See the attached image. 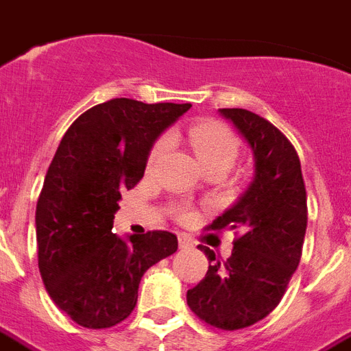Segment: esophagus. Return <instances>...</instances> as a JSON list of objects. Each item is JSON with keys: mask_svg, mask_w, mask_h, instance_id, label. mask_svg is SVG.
I'll list each match as a JSON object with an SVG mask.
<instances>
[{"mask_svg": "<svg viewBox=\"0 0 351 351\" xmlns=\"http://www.w3.org/2000/svg\"><path fill=\"white\" fill-rule=\"evenodd\" d=\"M178 243H180V249H193L195 247V241L191 240L187 234H178Z\"/></svg>", "mask_w": 351, "mask_h": 351, "instance_id": "esophagus-1", "label": "esophagus"}]
</instances>
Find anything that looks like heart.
I'll return each instance as SVG.
<instances>
[{
    "instance_id": "obj_1",
    "label": "heart",
    "mask_w": 351,
    "mask_h": 351,
    "mask_svg": "<svg viewBox=\"0 0 351 351\" xmlns=\"http://www.w3.org/2000/svg\"><path fill=\"white\" fill-rule=\"evenodd\" d=\"M189 144L195 151L196 158L200 160L204 167L207 166H221L229 171L232 164L238 158L240 153V142L234 136V133L229 128L221 124V122H200L189 130ZM167 147H169V138L162 136L160 141H156L147 158V167H153L160 162V158L166 155ZM184 218H187V213H184Z\"/></svg>"
}]
</instances>
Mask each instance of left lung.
<instances>
[{"instance_id": "obj_1", "label": "left lung", "mask_w": 351, "mask_h": 351, "mask_svg": "<svg viewBox=\"0 0 351 351\" xmlns=\"http://www.w3.org/2000/svg\"><path fill=\"white\" fill-rule=\"evenodd\" d=\"M218 111L249 144L254 176L210 225L241 230L227 261L221 263L209 247L198 245L209 270L187 290V304L210 326L240 330L278 306L298 269L308 221L306 191L298 153L278 128L249 110Z\"/></svg>"}]
</instances>
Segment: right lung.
<instances>
[{"mask_svg": "<svg viewBox=\"0 0 351 351\" xmlns=\"http://www.w3.org/2000/svg\"><path fill=\"white\" fill-rule=\"evenodd\" d=\"M189 108L111 99L84 111L57 147L36 207L37 259L48 295L84 328L124 321L144 272L178 249L167 230H111L121 191L135 187L156 138Z\"/></svg>", "mask_w": 351, "mask_h": 351, "instance_id": "right-lung-1", "label": "right lung"}]
</instances>
